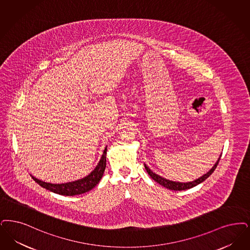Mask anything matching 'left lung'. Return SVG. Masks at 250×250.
Masks as SVG:
<instances>
[{"instance_id":"left-lung-1","label":"left lung","mask_w":250,"mask_h":250,"mask_svg":"<svg viewBox=\"0 0 250 250\" xmlns=\"http://www.w3.org/2000/svg\"><path fill=\"white\" fill-rule=\"evenodd\" d=\"M220 157H221V154H220L219 159L215 163V165L212 167V168H211L208 173H206L205 175H203L202 177H200L197 180L190 181V182H179V181H173V180H167V179L161 177L159 175H157L156 173L152 172V171L148 167V166H147L146 164H144V167H145L146 171L148 172V174L150 175V178H151L152 180H155L157 183H159L162 186H164V187H166V188H167V189L172 190H184L190 189V188H192V187L198 185L201 182H203L204 180H207V179L209 177L210 175L214 172V170L216 169V167H217V166H218V164H219V162H220Z\"/></svg>"}]
</instances>
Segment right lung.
Returning a JSON list of instances; mask_svg holds the SVG:
<instances>
[{"mask_svg": "<svg viewBox=\"0 0 250 250\" xmlns=\"http://www.w3.org/2000/svg\"><path fill=\"white\" fill-rule=\"evenodd\" d=\"M106 154H107V146L103 150V153L100 157V162L98 163L97 167L90 173L89 175L80 180L56 184V183L45 182V181L36 179L31 175L30 176L36 183H38L42 188L50 190L52 192L61 194V195H66V196L82 194L95 188V186L100 182L106 168Z\"/></svg>", "mask_w": 250, "mask_h": 250, "instance_id": "right-lung-1", "label": "right lung"}]
</instances>
